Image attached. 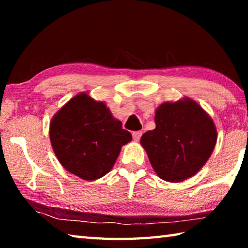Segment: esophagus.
Masks as SVG:
<instances>
[{
  "label": "esophagus",
  "instance_id": "1",
  "mask_svg": "<svg viewBox=\"0 0 248 248\" xmlns=\"http://www.w3.org/2000/svg\"><path fill=\"white\" fill-rule=\"evenodd\" d=\"M141 136H142V131H134L132 133V137H133V140L134 141H139Z\"/></svg>",
  "mask_w": 248,
  "mask_h": 248
}]
</instances>
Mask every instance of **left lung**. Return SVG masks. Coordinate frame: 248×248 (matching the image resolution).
Returning <instances> with one entry per match:
<instances>
[{
    "label": "left lung",
    "instance_id": "obj_1",
    "mask_svg": "<svg viewBox=\"0 0 248 248\" xmlns=\"http://www.w3.org/2000/svg\"><path fill=\"white\" fill-rule=\"evenodd\" d=\"M156 127L141 137V145L159 178L179 183L201 170L215 149L217 133L207 111L191 98L159 105Z\"/></svg>",
    "mask_w": 248,
    "mask_h": 248
}]
</instances>
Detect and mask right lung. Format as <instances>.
<instances>
[{
  "label": "right lung",
  "instance_id": "add662e5",
  "mask_svg": "<svg viewBox=\"0 0 248 248\" xmlns=\"http://www.w3.org/2000/svg\"><path fill=\"white\" fill-rule=\"evenodd\" d=\"M50 142L61 165L84 180H96L115 165L121 146L132 140L104 102L86 93L71 98L52 117Z\"/></svg>",
  "mask_w": 248,
  "mask_h": 248
}]
</instances>
